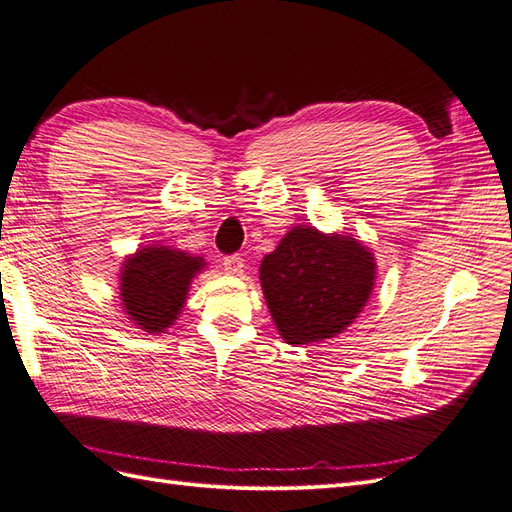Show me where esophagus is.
Instances as JSON below:
<instances>
[{"instance_id": "obj_1", "label": "esophagus", "mask_w": 512, "mask_h": 512, "mask_svg": "<svg viewBox=\"0 0 512 512\" xmlns=\"http://www.w3.org/2000/svg\"><path fill=\"white\" fill-rule=\"evenodd\" d=\"M224 271L228 275H241L243 273V258L239 254H232L224 258Z\"/></svg>"}]
</instances>
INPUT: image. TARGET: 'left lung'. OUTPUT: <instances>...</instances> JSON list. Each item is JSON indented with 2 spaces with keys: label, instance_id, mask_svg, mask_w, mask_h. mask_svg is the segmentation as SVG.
<instances>
[{
  "label": "left lung",
  "instance_id": "obj_1",
  "mask_svg": "<svg viewBox=\"0 0 512 512\" xmlns=\"http://www.w3.org/2000/svg\"><path fill=\"white\" fill-rule=\"evenodd\" d=\"M376 282V260L348 235L294 226L260 262V286L286 344H312L346 331Z\"/></svg>",
  "mask_w": 512,
  "mask_h": 512
}]
</instances>
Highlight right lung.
<instances>
[{
  "label": "right lung",
  "instance_id": "obj_1",
  "mask_svg": "<svg viewBox=\"0 0 512 512\" xmlns=\"http://www.w3.org/2000/svg\"><path fill=\"white\" fill-rule=\"evenodd\" d=\"M205 260L168 245L136 250L123 260L119 294L128 318L147 333H164L188 299L190 284Z\"/></svg>",
  "mask_w": 512,
  "mask_h": 512
}]
</instances>
